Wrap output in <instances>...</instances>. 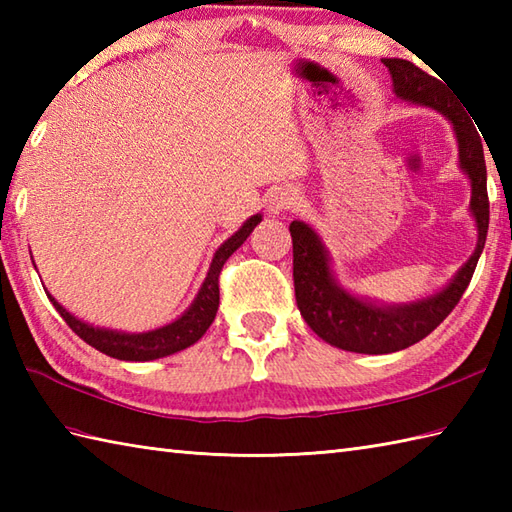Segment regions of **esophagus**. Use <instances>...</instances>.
Wrapping results in <instances>:
<instances>
[{
	"label": "esophagus",
	"mask_w": 512,
	"mask_h": 512,
	"mask_svg": "<svg viewBox=\"0 0 512 512\" xmlns=\"http://www.w3.org/2000/svg\"><path fill=\"white\" fill-rule=\"evenodd\" d=\"M295 204H297V193L292 191V189L279 187V189H275L273 193L268 195V213L270 215L284 213V211L292 209V206H295Z\"/></svg>",
	"instance_id": "esophagus-1"
}]
</instances>
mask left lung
Returning a JSON list of instances; mask_svg holds the SVG:
<instances>
[{
	"label": "left lung",
	"mask_w": 512,
	"mask_h": 512,
	"mask_svg": "<svg viewBox=\"0 0 512 512\" xmlns=\"http://www.w3.org/2000/svg\"><path fill=\"white\" fill-rule=\"evenodd\" d=\"M400 101L429 107L442 114L458 140V162L471 182L469 211L477 226L473 255L453 275L447 286L409 303H380L358 297L341 286L332 270L330 250L321 235L306 222L290 224L292 235V277L301 317L339 350L356 354H391L422 341L458 306L475 273L488 233V193L482 138L464 107L453 101L444 85L405 59H383Z\"/></svg>",
	"instance_id": "1"
}]
</instances>
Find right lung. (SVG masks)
Instances as JSON below:
<instances>
[{
    "instance_id": "right-lung-1",
    "label": "right lung",
    "mask_w": 512,
    "mask_h": 512,
    "mask_svg": "<svg viewBox=\"0 0 512 512\" xmlns=\"http://www.w3.org/2000/svg\"><path fill=\"white\" fill-rule=\"evenodd\" d=\"M262 222V213L250 215L248 220L239 226L226 242L215 250L211 259L209 273H206L198 295L191 301V306L184 310L178 319H173L167 325H160L156 330L147 332H121V330H110V328H99V325L85 323L79 317H74L72 312L65 310L61 303L54 299L48 292V299L57 312L63 317V321L70 325L72 332H76L81 339L96 347V350L118 358V361H156V358L176 354L180 350H187L195 341H200L204 332L209 330V325L215 319L217 306H220V279L222 268L226 259L231 257L235 250L246 242V237L253 233V228Z\"/></svg>"
}]
</instances>
